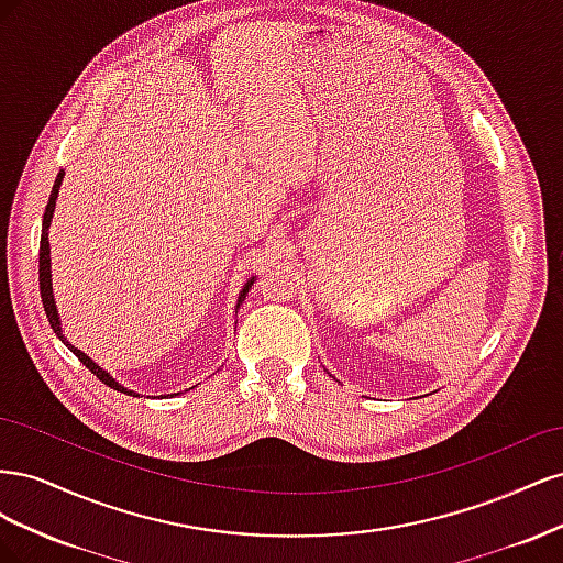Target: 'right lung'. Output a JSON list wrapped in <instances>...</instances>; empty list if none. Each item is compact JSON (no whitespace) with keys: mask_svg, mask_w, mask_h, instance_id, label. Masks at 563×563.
<instances>
[{"mask_svg":"<svg viewBox=\"0 0 563 563\" xmlns=\"http://www.w3.org/2000/svg\"><path fill=\"white\" fill-rule=\"evenodd\" d=\"M63 176H65V174H58V178H56V183H54V190H51V197H48V203H46V211H44V223H42V242H40V291H42L44 312H46V317H48V323H51V329H54V333L63 340V343L67 345V350H70V352L77 356V360L93 373V376H96L98 380H103L108 387H112V389H117V391H124V395H131L129 389H124L114 378H110L103 368H100L98 364H93L87 354L79 352L75 345L67 343V338H65L63 331H60V321H58V312H56V302H54V288H51L48 225H51V218H54V207H56V197H58V187H60V183H63ZM251 284H253V282H249V284L244 286V291H242V296H240V302L246 298Z\"/></svg>","mask_w":563,"mask_h":563,"instance_id":"1","label":"right lung"}]
</instances>
